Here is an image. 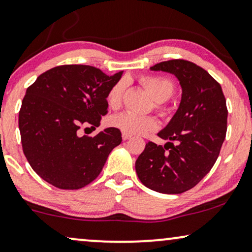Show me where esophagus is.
Returning a JSON list of instances; mask_svg holds the SVG:
<instances>
[{
    "instance_id": "esophagus-1",
    "label": "esophagus",
    "mask_w": 252,
    "mask_h": 252,
    "mask_svg": "<svg viewBox=\"0 0 252 252\" xmlns=\"http://www.w3.org/2000/svg\"><path fill=\"white\" fill-rule=\"evenodd\" d=\"M122 138H123V141H126V139H129V138H131V135H128V133H122Z\"/></svg>"
}]
</instances>
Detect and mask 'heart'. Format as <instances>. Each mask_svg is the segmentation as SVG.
Instances as JSON below:
<instances>
[{"label": "heart", "instance_id": "1", "mask_svg": "<svg viewBox=\"0 0 252 252\" xmlns=\"http://www.w3.org/2000/svg\"><path fill=\"white\" fill-rule=\"evenodd\" d=\"M139 82L158 103L166 102L176 92V86L173 82L163 76L143 75L139 78ZM124 87H126L124 81H119L111 86L108 91L107 103L111 109H119L122 104ZM159 110L164 115L166 114V109L163 107H159ZM109 123L111 126L128 135H145L158 129V121L154 116H137L131 113L117 114L111 117Z\"/></svg>", "mask_w": 252, "mask_h": 252}]
</instances>
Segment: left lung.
Segmentation results:
<instances>
[{
    "label": "left lung",
    "mask_w": 252,
    "mask_h": 252,
    "mask_svg": "<svg viewBox=\"0 0 252 252\" xmlns=\"http://www.w3.org/2000/svg\"><path fill=\"white\" fill-rule=\"evenodd\" d=\"M150 69L176 75L183 94L177 113L158 132L168 142L146 143L136 173L150 189L180 194L199 184L219 157L227 133L225 97L219 82L194 63L172 59Z\"/></svg>",
    "instance_id": "1"
}]
</instances>
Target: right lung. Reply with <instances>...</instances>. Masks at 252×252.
Instances as JSON below:
<instances>
[{"instance_id":"add662e5","label":"right lung","mask_w":252,"mask_h":252,"mask_svg":"<svg viewBox=\"0 0 252 252\" xmlns=\"http://www.w3.org/2000/svg\"><path fill=\"white\" fill-rule=\"evenodd\" d=\"M121 76L88 65H63L28 87L18 126L25 157L41 179L62 189H82L96 179L122 133L116 128L93 137L79 131L100 126L108 113V91Z\"/></svg>"}]
</instances>
